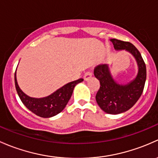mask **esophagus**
<instances>
[{"mask_svg": "<svg viewBox=\"0 0 158 158\" xmlns=\"http://www.w3.org/2000/svg\"><path fill=\"white\" fill-rule=\"evenodd\" d=\"M93 74L91 71H87V72H86L85 74H84V78L85 81H87V80L90 79V77H92Z\"/></svg>", "mask_w": 158, "mask_h": 158, "instance_id": "esophagus-1", "label": "esophagus"}]
</instances>
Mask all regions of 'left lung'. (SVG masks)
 I'll return each instance as SVG.
<instances>
[{"label": "left lung", "instance_id": "1", "mask_svg": "<svg viewBox=\"0 0 158 158\" xmlns=\"http://www.w3.org/2000/svg\"><path fill=\"white\" fill-rule=\"evenodd\" d=\"M110 41L117 51L126 50L131 53L138 65L136 77L126 84H118L115 81L108 64H100L94 69V75L100 84L96 95L97 103L105 113L116 115L127 111L139 100L145 84L146 66L141 53L134 45L116 39H111Z\"/></svg>", "mask_w": 158, "mask_h": 158}]
</instances>
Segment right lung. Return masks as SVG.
<instances>
[{
	"label": "right lung",
	"instance_id": "add662e5",
	"mask_svg": "<svg viewBox=\"0 0 158 158\" xmlns=\"http://www.w3.org/2000/svg\"><path fill=\"white\" fill-rule=\"evenodd\" d=\"M14 80L16 90L22 103L31 112L43 118H50L61 113L69 101L74 87L84 81V79L80 78L77 81L68 83L48 97L34 98L24 94L19 88L17 84L16 72Z\"/></svg>",
	"mask_w": 158,
	"mask_h": 158
}]
</instances>
